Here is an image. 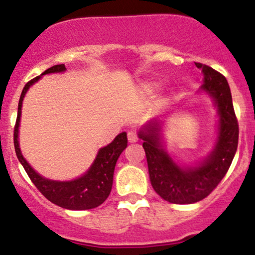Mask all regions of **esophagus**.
<instances>
[{"label": "esophagus", "instance_id": "34e87169", "mask_svg": "<svg viewBox=\"0 0 255 255\" xmlns=\"http://www.w3.org/2000/svg\"><path fill=\"white\" fill-rule=\"evenodd\" d=\"M127 136H128V141H129V142H136L137 140H139V137H137L136 133H135V131H133V130L128 131Z\"/></svg>", "mask_w": 255, "mask_h": 255}]
</instances>
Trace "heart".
Returning <instances> with one entry per match:
<instances>
[{"mask_svg": "<svg viewBox=\"0 0 255 255\" xmlns=\"http://www.w3.org/2000/svg\"><path fill=\"white\" fill-rule=\"evenodd\" d=\"M140 90H141L142 93L147 96L154 95L159 90V84L154 83V81H147V83H144L140 86Z\"/></svg>", "mask_w": 255, "mask_h": 255, "instance_id": "b5f03b06", "label": "heart"}]
</instances>
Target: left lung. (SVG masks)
Instances as JSON below:
<instances>
[{"label":"left lung","instance_id":"1","mask_svg":"<svg viewBox=\"0 0 255 255\" xmlns=\"http://www.w3.org/2000/svg\"><path fill=\"white\" fill-rule=\"evenodd\" d=\"M195 66L204 75L200 90L212 98L219 118L218 135L211 153L197 165L181 166L164 150L159 120L147 122L137 134L144 140L152 187L171 204H193L206 198L225 176L238 150L239 124L227 79L206 64Z\"/></svg>","mask_w":255,"mask_h":255}]
</instances>
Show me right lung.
Wrapping results in <instances>:
<instances>
[{
    "label": "right lung",
    "instance_id": "add662e5",
    "mask_svg": "<svg viewBox=\"0 0 255 255\" xmlns=\"http://www.w3.org/2000/svg\"><path fill=\"white\" fill-rule=\"evenodd\" d=\"M66 71L64 64L52 66L39 77L32 79L25 85L17 105V118L14 127V147L19 162L24 166L28 177L33 182L34 186L42 194L57 206L67 210H90L99 206L107 200L113 187L114 170H115L116 162L120 154L127 147V133L122 131L110 142L108 146L99 148L96 159L89 170L81 175L80 177L71 181H54L43 177L36 172L27 160L22 156L19 146V126L21 118L22 101L28 89L39 80L42 75L50 74V73H62Z\"/></svg>",
    "mask_w": 255,
    "mask_h": 255
}]
</instances>
